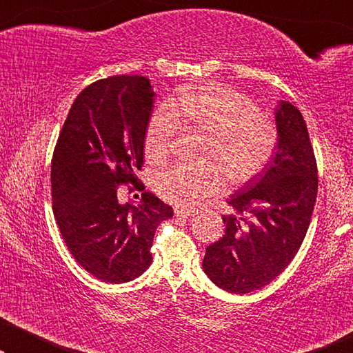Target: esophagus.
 Listing matches in <instances>:
<instances>
[{"label": "esophagus", "instance_id": "esophagus-1", "mask_svg": "<svg viewBox=\"0 0 353 353\" xmlns=\"http://www.w3.org/2000/svg\"><path fill=\"white\" fill-rule=\"evenodd\" d=\"M175 215L181 216V219H190V216L194 215V210H191V209H175Z\"/></svg>", "mask_w": 353, "mask_h": 353}]
</instances>
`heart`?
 Returning a JSON list of instances; mask_svg holds the SVG:
<instances>
[{
  "label": "heart",
  "mask_w": 353,
  "mask_h": 353,
  "mask_svg": "<svg viewBox=\"0 0 353 353\" xmlns=\"http://www.w3.org/2000/svg\"><path fill=\"white\" fill-rule=\"evenodd\" d=\"M180 123L209 134L207 161L220 166L234 185L260 175L276 151L274 123L260 114L252 99L226 86H202L181 94L172 104L159 105L144 134V152L149 161L159 162L167 157ZM219 169L176 162L156 173L154 190L162 199L192 209L221 191L225 178Z\"/></svg>",
  "instance_id": "obj_1"
}]
</instances>
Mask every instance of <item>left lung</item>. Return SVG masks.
I'll list each match as a JSON object with an SVG mask.
<instances>
[{
    "label": "left lung",
    "instance_id": "left-lung-1",
    "mask_svg": "<svg viewBox=\"0 0 353 353\" xmlns=\"http://www.w3.org/2000/svg\"><path fill=\"white\" fill-rule=\"evenodd\" d=\"M278 144L263 173L228 199L223 238L205 249L202 268L223 291L248 294L267 286L296 257L315 207L318 172L301 110L279 101Z\"/></svg>",
    "mask_w": 353,
    "mask_h": 353
}]
</instances>
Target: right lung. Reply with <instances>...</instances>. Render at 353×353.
I'll use <instances>...</instances> for the list:
<instances>
[{"mask_svg": "<svg viewBox=\"0 0 353 353\" xmlns=\"http://www.w3.org/2000/svg\"><path fill=\"white\" fill-rule=\"evenodd\" d=\"M154 96L141 75L94 81L75 98L52 154V210L62 238L77 262L105 283L146 272L157 226L173 216L152 192L144 191L138 205L117 197L119 185L138 181Z\"/></svg>", "mask_w": 353, "mask_h": 353, "instance_id": "obj_1", "label": "right lung"}]
</instances>
